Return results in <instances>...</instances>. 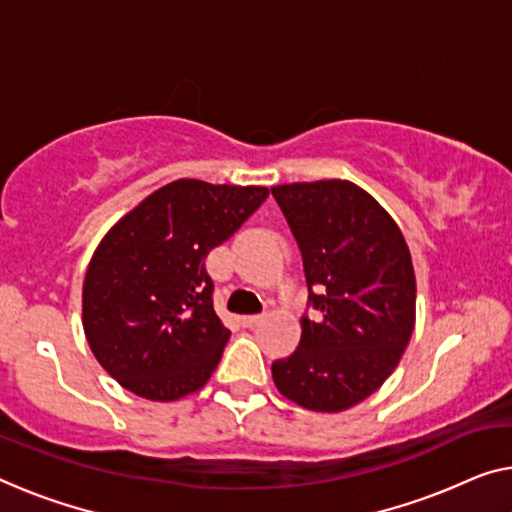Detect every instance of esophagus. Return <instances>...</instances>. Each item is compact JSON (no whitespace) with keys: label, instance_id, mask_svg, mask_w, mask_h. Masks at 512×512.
<instances>
[{"label":"esophagus","instance_id":"esophagus-1","mask_svg":"<svg viewBox=\"0 0 512 512\" xmlns=\"http://www.w3.org/2000/svg\"><path fill=\"white\" fill-rule=\"evenodd\" d=\"M264 322V315H246V317H241V324L246 326V329H255L257 324H262Z\"/></svg>","mask_w":512,"mask_h":512}]
</instances>
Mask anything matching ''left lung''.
I'll return each instance as SVG.
<instances>
[{
	"label": "left lung",
	"mask_w": 512,
	"mask_h": 512,
	"mask_svg": "<svg viewBox=\"0 0 512 512\" xmlns=\"http://www.w3.org/2000/svg\"><path fill=\"white\" fill-rule=\"evenodd\" d=\"M303 257L308 305L294 354L273 361L278 391L312 411L368 398L398 368L416 319L407 241L375 197L352 181L271 188Z\"/></svg>",
	"instance_id": "8db88e82"
}]
</instances>
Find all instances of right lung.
I'll return each instance as SVG.
<instances>
[{
    "mask_svg": "<svg viewBox=\"0 0 512 512\" xmlns=\"http://www.w3.org/2000/svg\"><path fill=\"white\" fill-rule=\"evenodd\" d=\"M264 186L179 179L126 213L91 257L82 326L96 361L140 398L200 391L230 340L204 259L266 200Z\"/></svg>",
    "mask_w": 512,
    "mask_h": 512,
    "instance_id": "1",
    "label": "right lung"
}]
</instances>
